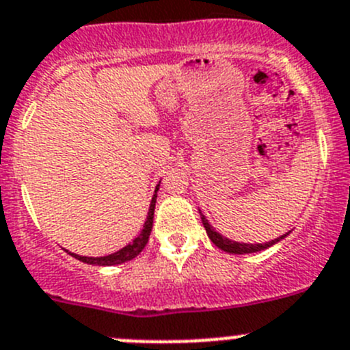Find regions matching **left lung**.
Returning a JSON list of instances; mask_svg holds the SVG:
<instances>
[{"mask_svg":"<svg viewBox=\"0 0 350 350\" xmlns=\"http://www.w3.org/2000/svg\"><path fill=\"white\" fill-rule=\"evenodd\" d=\"M198 212H200V208H198ZM200 217H202V224H204L205 231H207V237L211 238L212 243H214L217 249L224 250V252H228V254H237V256L266 250V249H269V247H273L274 243H278V241L285 240V238L290 234V231H288V233L282 234V237H278V238H274V240H271V241H264V243H241V241L230 240V238H226L224 234H221L219 231H215V228L208 223L207 217H205L202 212H200Z\"/></svg>","mask_w":350,"mask_h":350,"instance_id":"1","label":"left lung"}]
</instances>
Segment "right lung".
<instances>
[{
  "label": "right lung",
  "instance_id": "add662e5",
  "mask_svg": "<svg viewBox=\"0 0 350 350\" xmlns=\"http://www.w3.org/2000/svg\"><path fill=\"white\" fill-rule=\"evenodd\" d=\"M157 191H159V185H157L155 193H153L152 200H150L148 214H146V219H145V224H143L142 231H139L138 237H136L133 241H129L126 247H122V249L117 250V252L109 254V256H103V257H86V256H79V254L68 252V250H65V252L70 254L72 257H76V259L81 260V262L91 264V266H117V264H122V262H127V260H131V259H135V257L139 256V252L145 249V245L148 243L150 233H152L153 211H155Z\"/></svg>",
  "mask_w": 350,
  "mask_h": 350
}]
</instances>
